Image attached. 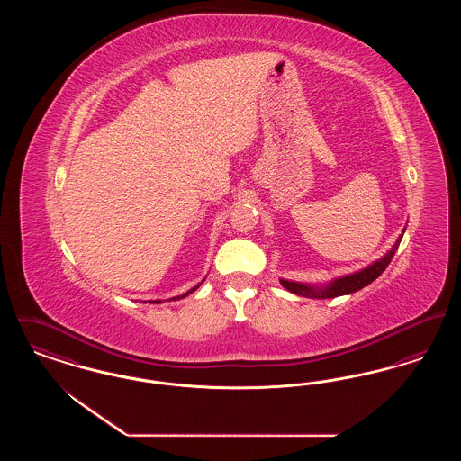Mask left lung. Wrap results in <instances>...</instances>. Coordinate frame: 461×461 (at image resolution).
<instances>
[{
	"label": "left lung",
	"mask_w": 461,
	"mask_h": 461,
	"mask_svg": "<svg viewBox=\"0 0 461 461\" xmlns=\"http://www.w3.org/2000/svg\"><path fill=\"white\" fill-rule=\"evenodd\" d=\"M404 230H402V233H404ZM401 239H402V235H399L394 245L391 247V250H387V254L382 256L380 259H376L375 263L368 264L366 267H363L359 271H354L351 275L339 276V278L329 282L327 285H309V284L290 282V280H284V278H280V284L285 286L288 292H292L295 295H303V297H311V299H333V297H339V295H348L352 292H357L363 286L370 285L373 280H376L385 271V267L394 258Z\"/></svg>",
	"instance_id": "obj_1"
}]
</instances>
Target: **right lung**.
Segmentation results:
<instances>
[{"mask_svg":"<svg viewBox=\"0 0 461 461\" xmlns=\"http://www.w3.org/2000/svg\"><path fill=\"white\" fill-rule=\"evenodd\" d=\"M202 282H203V280H202ZM202 282H200V284H202ZM200 284H198L197 286H194V288H190L188 292H185V294H181V295H177V297H173V301H177V299H183V297L190 295L192 292H195V290H197L198 286H200ZM150 303H154V304H160V301H150Z\"/></svg>","mask_w":461,"mask_h":461,"instance_id":"obj_1","label":"right lung"}]
</instances>
